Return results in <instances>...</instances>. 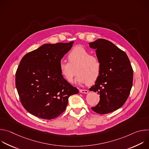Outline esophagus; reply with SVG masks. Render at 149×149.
Listing matches in <instances>:
<instances>
[{
  "instance_id": "obj_1",
  "label": "esophagus",
  "mask_w": 149,
  "mask_h": 149,
  "mask_svg": "<svg viewBox=\"0 0 149 149\" xmlns=\"http://www.w3.org/2000/svg\"><path fill=\"white\" fill-rule=\"evenodd\" d=\"M79 92L81 93H83V94H88V91L87 90H79Z\"/></svg>"
}]
</instances>
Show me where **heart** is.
Masks as SVG:
<instances>
[{
	"label": "heart",
	"instance_id": "heart-1",
	"mask_svg": "<svg viewBox=\"0 0 149 149\" xmlns=\"http://www.w3.org/2000/svg\"><path fill=\"white\" fill-rule=\"evenodd\" d=\"M68 62L62 61L59 63V71L66 81L72 82L76 74L75 82L78 84H91L99 77L102 67L100 59L91 55L89 51L78 45L74 47L68 55Z\"/></svg>",
	"mask_w": 149,
	"mask_h": 149
}]
</instances>
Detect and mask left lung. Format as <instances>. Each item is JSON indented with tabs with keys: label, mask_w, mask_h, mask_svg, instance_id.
I'll return each mask as SVG.
<instances>
[{
	"label": "left lung",
	"mask_w": 149,
	"mask_h": 149,
	"mask_svg": "<svg viewBox=\"0 0 149 149\" xmlns=\"http://www.w3.org/2000/svg\"><path fill=\"white\" fill-rule=\"evenodd\" d=\"M89 45L95 49L102 63L101 74L89 89L100 98L91 109L100 114L110 113L122 107L128 98L133 85V68L127 54L110 41L98 39Z\"/></svg>",
	"instance_id": "8db88e82"
}]
</instances>
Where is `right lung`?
<instances>
[{"instance_id":"add662e5","label":"right lung","mask_w":149,"mask_h":149,"mask_svg":"<svg viewBox=\"0 0 149 149\" xmlns=\"http://www.w3.org/2000/svg\"><path fill=\"white\" fill-rule=\"evenodd\" d=\"M73 43L44 44L21 59L16 72V87L21 103L31 114L45 120L55 118L65 110L68 98L79 93L63 78L59 68Z\"/></svg>"}]
</instances>
